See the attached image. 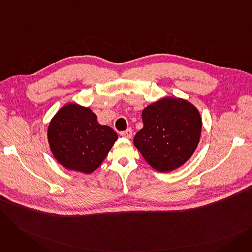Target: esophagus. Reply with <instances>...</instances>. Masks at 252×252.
Here are the masks:
<instances>
[{"label":"esophagus","instance_id":"obj_1","mask_svg":"<svg viewBox=\"0 0 252 252\" xmlns=\"http://www.w3.org/2000/svg\"><path fill=\"white\" fill-rule=\"evenodd\" d=\"M121 135L126 139H130L131 136H133V130H131V128H127L126 130L125 131H122Z\"/></svg>","mask_w":252,"mask_h":252}]
</instances>
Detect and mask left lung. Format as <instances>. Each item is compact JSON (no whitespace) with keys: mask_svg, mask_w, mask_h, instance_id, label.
I'll use <instances>...</instances> for the list:
<instances>
[{"mask_svg":"<svg viewBox=\"0 0 252 252\" xmlns=\"http://www.w3.org/2000/svg\"><path fill=\"white\" fill-rule=\"evenodd\" d=\"M144 127L134 144L150 166L167 173L186 162L199 143L202 122L191 103L164 98L142 112Z\"/></svg>","mask_w":252,"mask_h":252,"instance_id":"obj_1","label":"left lung"}]
</instances>
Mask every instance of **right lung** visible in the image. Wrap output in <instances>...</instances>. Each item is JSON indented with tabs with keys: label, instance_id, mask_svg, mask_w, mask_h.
I'll return each instance as SVG.
<instances>
[{
	"label": "right lung",
	"instance_id": "add662e5",
	"mask_svg": "<svg viewBox=\"0 0 252 252\" xmlns=\"http://www.w3.org/2000/svg\"><path fill=\"white\" fill-rule=\"evenodd\" d=\"M50 148L67 169L91 174L100 166L117 140V134L97 122L91 109L67 104L52 118L48 128Z\"/></svg>",
	"mask_w": 252,
	"mask_h": 252
}]
</instances>
